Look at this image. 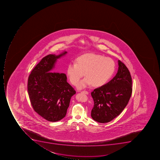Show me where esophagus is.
I'll use <instances>...</instances> for the list:
<instances>
[{
	"mask_svg": "<svg viewBox=\"0 0 160 160\" xmlns=\"http://www.w3.org/2000/svg\"><path fill=\"white\" fill-rule=\"evenodd\" d=\"M82 92V93H85V94H88V91H82V92Z\"/></svg>",
	"mask_w": 160,
	"mask_h": 160,
	"instance_id": "esophagus-1",
	"label": "esophagus"
}]
</instances>
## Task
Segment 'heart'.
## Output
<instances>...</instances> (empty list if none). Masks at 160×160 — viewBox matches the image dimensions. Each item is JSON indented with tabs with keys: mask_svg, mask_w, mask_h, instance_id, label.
<instances>
[{
	"mask_svg": "<svg viewBox=\"0 0 160 160\" xmlns=\"http://www.w3.org/2000/svg\"><path fill=\"white\" fill-rule=\"evenodd\" d=\"M115 70L113 59L91 53L79 56L76 63H69L67 74L71 83L77 85L84 73L86 77L77 86L78 89H82L92 84L95 87L103 86L112 77Z\"/></svg>",
	"mask_w": 160,
	"mask_h": 160,
	"instance_id": "b5f03b06",
	"label": "heart"
}]
</instances>
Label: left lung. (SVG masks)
<instances>
[{
    "label": "left lung",
    "instance_id": "left-lung-1",
    "mask_svg": "<svg viewBox=\"0 0 160 160\" xmlns=\"http://www.w3.org/2000/svg\"><path fill=\"white\" fill-rule=\"evenodd\" d=\"M118 72L111 81L91 92L94 106L91 117L101 123L110 122L124 110L132 93V79L127 67L118 61Z\"/></svg>",
    "mask_w": 160,
    "mask_h": 160
}]
</instances>
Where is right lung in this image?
<instances>
[{
    "label": "right lung",
    "mask_w": 160,
    "mask_h": 160,
    "mask_svg": "<svg viewBox=\"0 0 160 160\" xmlns=\"http://www.w3.org/2000/svg\"><path fill=\"white\" fill-rule=\"evenodd\" d=\"M67 53L64 51L58 56H45L34 67L28 79V93L33 110L53 122L66 116L71 98L76 93L67 82L65 73L52 71L57 59Z\"/></svg>",
    "instance_id": "right-lung-1"
}]
</instances>
